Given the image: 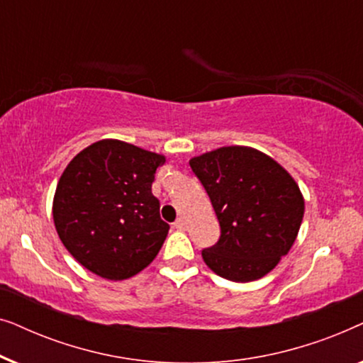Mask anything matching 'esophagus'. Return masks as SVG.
I'll use <instances>...</instances> for the list:
<instances>
[{
    "label": "esophagus",
    "instance_id": "esophagus-1",
    "mask_svg": "<svg viewBox=\"0 0 363 363\" xmlns=\"http://www.w3.org/2000/svg\"><path fill=\"white\" fill-rule=\"evenodd\" d=\"M173 228H177V230H185L186 223H185V220H183V218H178V220L173 223Z\"/></svg>",
    "mask_w": 363,
    "mask_h": 363
}]
</instances>
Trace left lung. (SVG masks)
I'll use <instances>...</instances> for the list:
<instances>
[{"label":"left lung","instance_id":"left-lung-1","mask_svg":"<svg viewBox=\"0 0 363 363\" xmlns=\"http://www.w3.org/2000/svg\"><path fill=\"white\" fill-rule=\"evenodd\" d=\"M190 167L210 196L221 236L201 251L215 274L235 282L261 279L294 245L304 196L274 158L231 145L193 157Z\"/></svg>","mask_w":363,"mask_h":363}]
</instances>
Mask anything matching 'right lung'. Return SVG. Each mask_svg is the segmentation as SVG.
Here are the masks:
<instances>
[{"label":"right lung","mask_w":363,"mask_h":363,"mask_svg":"<svg viewBox=\"0 0 363 363\" xmlns=\"http://www.w3.org/2000/svg\"><path fill=\"white\" fill-rule=\"evenodd\" d=\"M165 155L104 138L69 162L52 200L54 226L79 264L108 281L155 259L170 226L152 183Z\"/></svg>","instance_id":"right-lung-1"}]
</instances>
